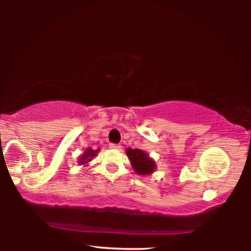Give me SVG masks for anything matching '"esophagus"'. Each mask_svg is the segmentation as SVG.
Segmentation results:
<instances>
[{
	"label": "esophagus",
	"mask_w": 251,
	"mask_h": 251,
	"mask_svg": "<svg viewBox=\"0 0 251 251\" xmlns=\"http://www.w3.org/2000/svg\"><path fill=\"white\" fill-rule=\"evenodd\" d=\"M109 147L112 148V150H121L122 145H120V144H109Z\"/></svg>",
	"instance_id": "esophagus-1"
}]
</instances>
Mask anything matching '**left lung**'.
<instances>
[{
    "instance_id": "1",
    "label": "left lung",
    "mask_w": 251,
    "mask_h": 251,
    "mask_svg": "<svg viewBox=\"0 0 251 251\" xmlns=\"http://www.w3.org/2000/svg\"><path fill=\"white\" fill-rule=\"evenodd\" d=\"M126 154L130 160L131 166L139 175H150L155 171L156 165L154 160L150 158V156L145 151L137 150V148L136 150L127 148Z\"/></svg>"
}]
</instances>
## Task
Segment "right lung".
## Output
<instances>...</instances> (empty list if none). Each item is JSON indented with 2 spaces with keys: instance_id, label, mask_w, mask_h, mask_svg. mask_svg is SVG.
<instances>
[{
  "instance_id": "add662e5",
  "label": "right lung",
  "mask_w": 251,
  "mask_h": 251,
  "mask_svg": "<svg viewBox=\"0 0 251 251\" xmlns=\"http://www.w3.org/2000/svg\"><path fill=\"white\" fill-rule=\"evenodd\" d=\"M100 150H92V148H87L86 151H84V154L82 155V157H80V159H78L79 164H87L88 161H91V159L93 158V157L96 156L97 152H99Z\"/></svg>"
}]
</instances>
